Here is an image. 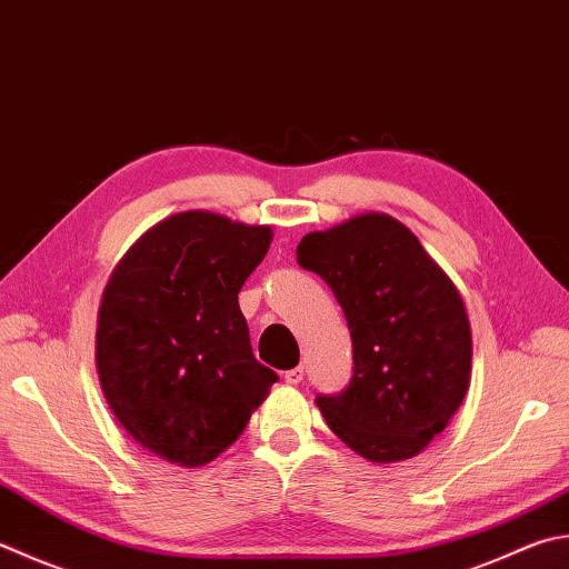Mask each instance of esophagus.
<instances>
[{
    "label": "esophagus",
    "instance_id": "34e87169",
    "mask_svg": "<svg viewBox=\"0 0 569 569\" xmlns=\"http://www.w3.org/2000/svg\"><path fill=\"white\" fill-rule=\"evenodd\" d=\"M302 379H305V369H302V367H295V369L284 371V381H287V383L297 386V383H302Z\"/></svg>",
    "mask_w": 569,
    "mask_h": 569
}]
</instances>
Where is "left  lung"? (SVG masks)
Segmentation results:
<instances>
[{"label":"left lung","mask_w":569,"mask_h":569,"mask_svg":"<svg viewBox=\"0 0 569 569\" xmlns=\"http://www.w3.org/2000/svg\"><path fill=\"white\" fill-rule=\"evenodd\" d=\"M297 262L331 287L353 345L347 389L315 401L327 426L371 463L418 456L470 386L473 339L458 287L386 212L305 234Z\"/></svg>","instance_id":"obj_1"}]
</instances>
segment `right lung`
<instances>
[{
	"instance_id": "right-lung-1",
	"label": "right lung",
	"mask_w": 569,
	"mask_h": 569,
	"mask_svg": "<svg viewBox=\"0 0 569 569\" xmlns=\"http://www.w3.org/2000/svg\"><path fill=\"white\" fill-rule=\"evenodd\" d=\"M270 242V224L186 210L153 224L116 264L99 307L96 371L143 451L206 466L267 399L277 373L254 359L238 292Z\"/></svg>"
}]
</instances>
